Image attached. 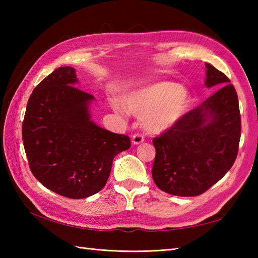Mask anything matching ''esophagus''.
<instances>
[{"label": "esophagus", "instance_id": "34e87169", "mask_svg": "<svg viewBox=\"0 0 258 258\" xmlns=\"http://www.w3.org/2000/svg\"><path fill=\"white\" fill-rule=\"evenodd\" d=\"M144 140H145L144 135L141 134V133H135V134L132 136L133 144H141V143H143Z\"/></svg>", "mask_w": 258, "mask_h": 258}]
</instances>
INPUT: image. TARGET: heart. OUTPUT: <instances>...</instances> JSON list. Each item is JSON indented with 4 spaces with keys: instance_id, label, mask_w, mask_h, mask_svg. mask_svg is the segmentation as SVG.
<instances>
[{
    "instance_id": "obj_1",
    "label": "heart",
    "mask_w": 258,
    "mask_h": 258,
    "mask_svg": "<svg viewBox=\"0 0 258 258\" xmlns=\"http://www.w3.org/2000/svg\"><path fill=\"white\" fill-rule=\"evenodd\" d=\"M122 105L136 116H145V126L150 132L161 133L183 116L188 105V94L177 84L160 82L125 94ZM115 107L122 111L119 104Z\"/></svg>"
}]
</instances>
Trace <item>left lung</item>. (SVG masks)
Returning <instances> with one entry per match:
<instances>
[{"instance_id":"1","label":"left lung","mask_w":258,"mask_h":258,"mask_svg":"<svg viewBox=\"0 0 258 258\" xmlns=\"http://www.w3.org/2000/svg\"><path fill=\"white\" fill-rule=\"evenodd\" d=\"M205 65V85L220 89L153 139V179L175 196L205 193L231 169L238 153L242 123L236 90L223 72Z\"/></svg>"}]
</instances>
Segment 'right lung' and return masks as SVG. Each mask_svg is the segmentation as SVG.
Here are the masks:
<instances>
[{
  "instance_id": "add662e5",
  "label": "right lung",
  "mask_w": 258,
  "mask_h": 258,
  "mask_svg": "<svg viewBox=\"0 0 258 258\" xmlns=\"http://www.w3.org/2000/svg\"><path fill=\"white\" fill-rule=\"evenodd\" d=\"M76 81L73 68H58L33 90L22 140L38 182L78 200L105 186L114 157L130 149L131 140L90 120L87 105L93 95L74 87Z\"/></svg>"
}]
</instances>
